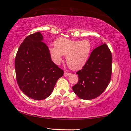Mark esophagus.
<instances>
[{
	"label": "esophagus",
	"instance_id": "1",
	"mask_svg": "<svg viewBox=\"0 0 131 131\" xmlns=\"http://www.w3.org/2000/svg\"><path fill=\"white\" fill-rule=\"evenodd\" d=\"M70 73H68V72H64V76H65V77H67V76H68L69 75Z\"/></svg>",
	"mask_w": 131,
	"mask_h": 131
}]
</instances>
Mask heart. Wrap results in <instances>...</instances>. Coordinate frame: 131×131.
Wrapping results in <instances>:
<instances>
[{
    "label": "heart",
    "instance_id": "b5f03b06",
    "mask_svg": "<svg viewBox=\"0 0 131 131\" xmlns=\"http://www.w3.org/2000/svg\"><path fill=\"white\" fill-rule=\"evenodd\" d=\"M92 51V44L87 39L72 40L59 38L55 42V47L49 48V52L53 61L59 63L62 56L66 55V63L71 69L79 70L86 65Z\"/></svg>",
    "mask_w": 131,
    "mask_h": 131
}]
</instances>
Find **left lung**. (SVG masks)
<instances>
[{
  "label": "left lung",
  "mask_w": 131,
  "mask_h": 131,
  "mask_svg": "<svg viewBox=\"0 0 131 131\" xmlns=\"http://www.w3.org/2000/svg\"><path fill=\"white\" fill-rule=\"evenodd\" d=\"M111 73L112 54L104 43L92 51L86 65L76 72L79 80L72 89L82 99L97 98L108 86Z\"/></svg>",
  "instance_id": "1"
}]
</instances>
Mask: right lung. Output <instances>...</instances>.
Segmentation results:
<instances>
[{
	"mask_svg": "<svg viewBox=\"0 0 131 131\" xmlns=\"http://www.w3.org/2000/svg\"><path fill=\"white\" fill-rule=\"evenodd\" d=\"M43 36L37 32L24 39L15 58L16 79L21 90L30 98L41 100L52 92L63 70L53 63Z\"/></svg>",
	"mask_w": 131,
	"mask_h": 131,
	"instance_id": "right-lung-1",
	"label": "right lung"
}]
</instances>
